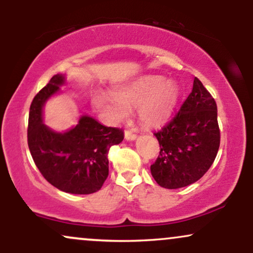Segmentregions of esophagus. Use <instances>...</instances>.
I'll return each instance as SVG.
<instances>
[{"instance_id":"obj_1","label":"esophagus","mask_w":253,"mask_h":253,"mask_svg":"<svg viewBox=\"0 0 253 253\" xmlns=\"http://www.w3.org/2000/svg\"><path fill=\"white\" fill-rule=\"evenodd\" d=\"M125 138H126L127 140H135L136 134L132 133L130 130H126V132H125Z\"/></svg>"}]
</instances>
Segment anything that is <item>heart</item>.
<instances>
[{
    "label": "heart",
    "mask_w": 253,
    "mask_h": 253,
    "mask_svg": "<svg viewBox=\"0 0 253 253\" xmlns=\"http://www.w3.org/2000/svg\"><path fill=\"white\" fill-rule=\"evenodd\" d=\"M178 96V88L172 81H167L162 76H146L119 86L113 96L95 95L92 103L114 123L128 117L129 109L138 108L141 123L156 126L170 117Z\"/></svg>",
    "instance_id": "heart-1"
}]
</instances>
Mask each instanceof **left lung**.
<instances>
[{
  "label": "left lung",
  "instance_id": "left-lung-1",
  "mask_svg": "<svg viewBox=\"0 0 253 253\" xmlns=\"http://www.w3.org/2000/svg\"><path fill=\"white\" fill-rule=\"evenodd\" d=\"M155 135L161 151L151 173L161 187H187L207 172L219 150L220 129L215 100L199 78L181 109Z\"/></svg>",
  "mask_w": 253,
  "mask_h": 253
}]
</instances>
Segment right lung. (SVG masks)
Masks as SVG:
<instances>
[{
	"label": "right lung",
	"mask_w": 253,
	"mask_h": 253,
	"mask_svg": "<svg viewBox=\"0 0 253 253\" xmlns=\"http://www.w3.org/2000/svg\"><path fill=\"white\" fill-rule=\"evenodd\" d=\"M64 83V75H54L32 101L28 147L46 181L65 193L86 195L100 190L108 177V151L124 140V130L103 126L89 115L66 132L48 128L42 123V107Z\"/></svg>",
	"instance_id": "1"
}]
</instances>
